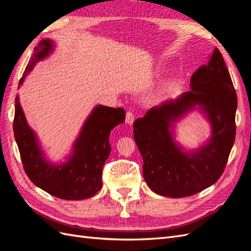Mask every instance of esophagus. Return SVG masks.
Instances as JSON below:
<instances>
[{
	"label": "esophagus",
	"instance_id": "esophagus-1",
	"mask_svg": "<svg viewBox=\"0 0 251 251\" xmlns=\"http://www.w3.org/2000/svg\"><path fill=\"white\" fill-rule=\"evenodd\" d=\"M134 120H135V116H134V114L132 113V112H126V123L127 124V125H133V123H134Z\"/></svg>",
	"mask_w": 251,
	"mask_h": 251
}]
</instances>
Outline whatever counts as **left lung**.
Wrapping results in <instances>:
<instances>
[{
  "label": "left lung",
  "instance_id": "1",
  "mask_svg": "<svg viewBox=\"0 0 251 251\" xmlns=\"http://www.w3.org/2000/svg\"><path fill=\"white\" fill-rule=\"evenodd\" d=\"M192 91L176 100L151 108L134 123V139L143 159V177L154 193L183 198L202 192L221 177L235 138L238 98L221 52L216 48L206 65L191 78ZM196 105L213 126L208 144L184 153L173 141L169 128Z\"/></svg>",
  "mask_w": 251,
  "mask_h": 251
}]
</instances>
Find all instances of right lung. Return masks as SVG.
I'll list each match as a JSON object with an SVG mask.
<instances>
[{"mask_svg":"<svg viewBox=\"0 0 251 251\" xmlns=\"http://www.w3.org/2000/svg\"><path fill=\"white\" fill-rule=\"evenodd\" d=\"M52 48L53 44L49 40L42 41L35 47L19 87L35 63L46 57ZM14 107V138L23 166L34 185L64 200L87 199L100 191L102 168L111 151L110 133L116 126L125 123L126 112L123 108L97 105L83 125L69 160L55 166L45 160L36 136L26 123L18 96Z\"/></svg>","mask_w":251,"mask_h":251,"instance_id":"obj_1","label":"right lung"}]
</instances>
